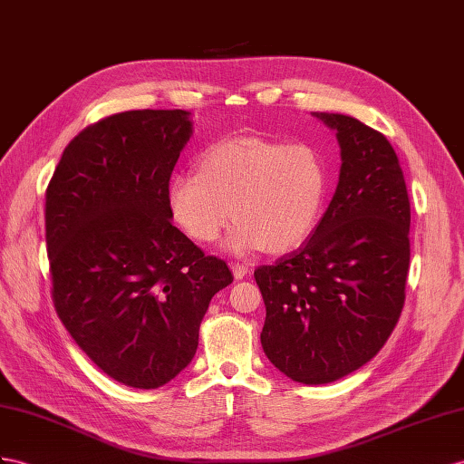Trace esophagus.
<instances>
[{
  "label": "esophagus",
  "mask_w": 464,
  "mask_h": 464,
  "mask_svg": "<svg viewBox=\"0 0 464 464\" xmlns=\"http://www.w3.org/2000/svg\"><path fill=\"white\" fill-rule=\"evenodd\" d=\"M231 270H233V276L237 278V280H241V278H245L248 272H251V268H248L246 265H241V263H231Z\"/></svg>",
  "instance_id": "esophagus-1"
}]
</instances>
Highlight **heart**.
<instances>
[{"mask_svg": "<svg viewBox=\"0 0 464 464\" xmlns=\"http://www.w3.org/2000/svg\"><path fill=\"white\" fill-rule=\"evenodd\" d=\"M329 186V164L314 145L241 135L201 152L198 174H176L169 206L198 243L218 241L235 216L239 221L225 241L233 255L286 253L315 229Z\"/></svg>", "mask_w": 464, "mask_h": 464, "instance_id": "b5f03b06", "label": "heart"}]
</instances>
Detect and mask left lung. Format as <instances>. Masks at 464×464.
I'll list each match as a JSON object with an SVG mask.
<instances>
[{"label":"left lung","instance_id":"8db88e82","mask_svg":"<svg viewBox=\"0 0 464 464\" xmlns=\"http://www.w3.org/2000/svg\"><path fill=\"white\" fill-rule=\"evenodd\" d=\"M339 184L312 237L255 280L266 305L260 343L280 372L329 384L354 372L394 331L410 268V198L388 139L341 113Z\"/></svg>","mask_w":464,"mask_h":464}]
</instances>
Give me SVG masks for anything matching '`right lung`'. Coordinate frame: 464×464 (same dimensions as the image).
Here are the masks:
<instances>
[{
    "label": "right lung",
    "mask_w": 464,
    "mask_h": 464,
    "mask_svg": "<svg viewBox=\"0 0 464 464\" xmlns=\"http://www.w3.org/2000/svg\"><path fill=\"white\" fill-rule=\"evenodd\" d=\"M189 137L184 110L110 115L68 142L46 188L54 310L130 388H159L192 362L211 298L233 282L170 221V174Z\"/></svg>",
    "instance_id": "add662e5"
}]
</instances>
